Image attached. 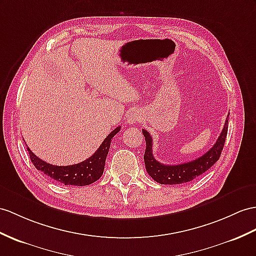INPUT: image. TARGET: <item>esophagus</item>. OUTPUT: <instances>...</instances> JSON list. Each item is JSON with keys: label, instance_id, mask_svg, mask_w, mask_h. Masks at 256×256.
Wrapping results in <instances>:
<instances>
[{"label": "esophagus", "instance_id": "34e87169", "mask_svg": "<svg viewBox=\"0 0 256 256\" xmlns=\"http://www.w3.org/2000/svg\"><path fill=\"white\" fill-rule=\"evenodd\" d=\"M136 116H132V117H130V118H129V122H130V124H134V122L136 120Z\"/></svg>", "mask_w": 256, "mask_h": 256}]
</instances>
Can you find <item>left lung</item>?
I'll return each instance as SVG.
<instances>
[{
	"label": "left lung",
	"instance_id": "1",
	"mask_svg": "<svg viewBox=\"0 0 256 256\" xmlns=\"http://www.w3.org/2000/svg\"><path fill=\"white\" fill-rule=\"evenodd\" d=\"M227 132L228 117L216 143L206 153L203 154L202 156L196 160H190L188 163H182L178 165H165L160 163V162L154 158L152 151V136H150L146 130L142 129V134L144 136L146 143L144 156H143V158H144V164L148 174L155 180V182L160 184H180L191 182V180L208 170L210 168L220 160V156L224 148V144H225L226 141Z\"/></svg>",
	"mask_w": 256,
	"mask_h": 256
}]
</instances>
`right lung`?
<instances>
[{"mask_svg":"<svg viewBox=\"0 0 256 256\" xmlns=\"http://www.w3.org/2000/svg\"><path fill=\"white\" fill-rule=\"evenodd\" d=\"M120 127L115 128L106 138L104 139L102 144L98 146L96 153L81 163L70 165V166H56L48 164L46 162L42 160L36 155H34L29 148H27L29 152V156L32 164L36 170L42 172L44 175L51 177L56 182L64 184L66 186H88L96 182L98 179L103 175L105 160L110 151V141L113 136L120 132Z\"/></svg>","mask_w":256,"mask_h":256,"instance_id":"obj_1","label":"right lung"}]
</instances>
